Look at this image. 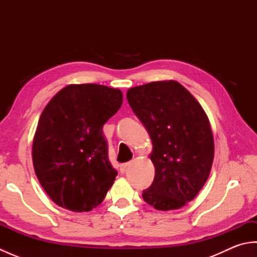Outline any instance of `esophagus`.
<instances>
[{
    "mask_svg": "<svg viewBox=\"0 0 257 257\" xmlns=\"http://www.w3.org/2000/svg\"><path fill=\"white\" fill-rule=\"evenodd\" d=\"M130 166V162H125V163H122L121 166H120V171L121 172H124L125 170H127V168Z\"/></svg>",
    "mask_w": 257,
    "mask_h": 257,
    "instance_id": "obj_1",
    "label": "esophagus"
}]
</instances>
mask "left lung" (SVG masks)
<instances>
[{"label": "left lung", "mask_w": 257, "mask_h": 257, "mask_svg": "<svg viewBox=\"0 0 257 257\" xmlns=\"http://www.w3.org/2000/svg\"><path fill=\"white\" fill-rule=\"evenodd\" d=\"M127 99L152 141L155 179L143 198L159 211L181 209L210 176L214 139L203 108L176 80L128 89Z\"/></svg>", "instance_id": "left-lung-1"}]
</instances>
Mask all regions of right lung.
Here are the masks:
<instances>
[{"label":"right lung","instance_id":"obj_1","mask_svg":"<svg viewBox=\"0 0 257 257\" xmlns=\"http://www.w3.org/2000/svg\"><path fill=\"white\" fill-rule=\"evenodd\" d=\"M121 105L117 88L72 84L45 106L33 138V166L58 206L88 212L105 199L117 171L108 159L102 125Z\"/></svg>","mask_w":257,"mask_h":257}]
</instances>
